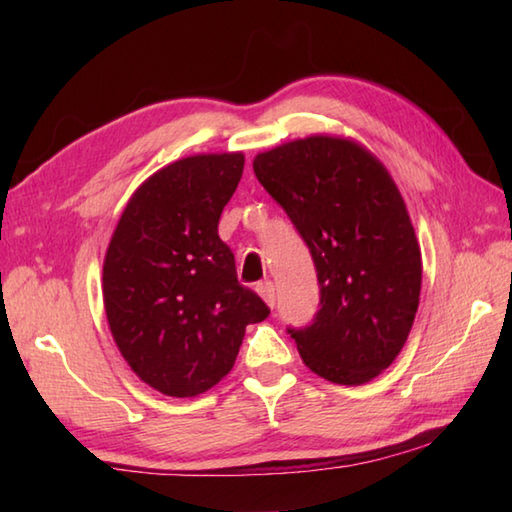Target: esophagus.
Returning <instances> with one entry per match:
<instances>
[{"mask_svg":"<svg viewBox=\"0 0 512 512\" xmlns=\"http://www.w3.org/2000/svg\"><path fill=\"white\" fill-rule=\"evenodd\" d=\"M257 292H259V297H262L270 308H275L277 292H275V284H273V281H259V284H257Z\"/></svg>","mask_w":512,"mask_h":512,"instance_id":"1","label":"esophagus"}]
</instances>
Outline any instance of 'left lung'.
Here are the masks:
<instances>
[{
    "mask_svg": "<svg viewBox=\"0 0 512 512\" xmlns=\"http://www.w3.org/2000/svg\"><path fill=\"white\" fill-rule=\"evenodd\" d=\"M253 169L317 270L319 310L288 328L303 363L332 383H367L394 363L420 301V246L398 187L369 151L332 136L270 149Z\"/></svg>",
    "mask_w": 512,
    "mask_h": 512,
    "instance_id": "left-lung-1",
    "label": "left lung"
}]
</instances>
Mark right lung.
Wrapping results in <instances>:
<instances>
[{
  "label": "right lung",
  "instance_id": "1",
  "mask_svg": "<svg viewBox=\"0 0 512 512\" xmlns=\"http://www.w3.org/2000/svg\"><path fill=\"white\" fill-rule=\"evenodd\" d=\"M242 154L182 158L132 195L107 248L103 301L118 350L149 387L191 398L231 372L270 308L237 281L217 224Z\"/></svg>",
  "mask_w": 512,
  "mask_h": 512
}]
</instances>
